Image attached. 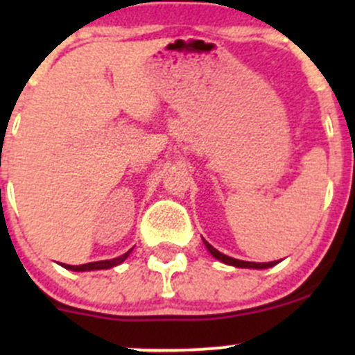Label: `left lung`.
Listing matches in <instances>:
<instances>
[{"mask_svg": "<svg viewBox=\"0 0 355 355\" xmlns=\"http://www.w3.org/2000/svg\"><path fill=\"white\" fill-rule=\"evenodd\" d=\"M203 243H205L207 250L210 252L211 257H215V259L220 260V262L227 263V266H232V267H237V268H257V270H260V268H268V267H274L277 263L280 262V260H275V262H266V263H260V262H247V260H239V259H232V257L222 254V252H218L217 248H214L210 245L209 242H207L205 239H202Z\"/></svg>", "mask_w": 355, "mask_h": 355, "instance_id": "1", "label": "left lung"}]
</instances>
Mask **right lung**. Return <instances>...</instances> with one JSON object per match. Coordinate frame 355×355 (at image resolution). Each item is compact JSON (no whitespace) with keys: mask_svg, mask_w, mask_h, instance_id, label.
<instances>
[{"mask_svg":"<svg viewBox=\"0 0 355 355\" xmlns=\"http://www.w3.org/2000/svg\"><path fill=\"white\" fill-rule=\"evenodd\" d=\"M133 248H130L128 252H125L123 255L116 257V259H110V260H98V262H89V263H81V266H68V263H61L64 268H68V270H73V272H89V270H107V268H112V267H116L120 266V263H123L126 259H128V255L132 254Z\"/></svg>","mask_w":355,"mask_h":355,"instance_id":"1","label":"right lung"}]
</instances>
